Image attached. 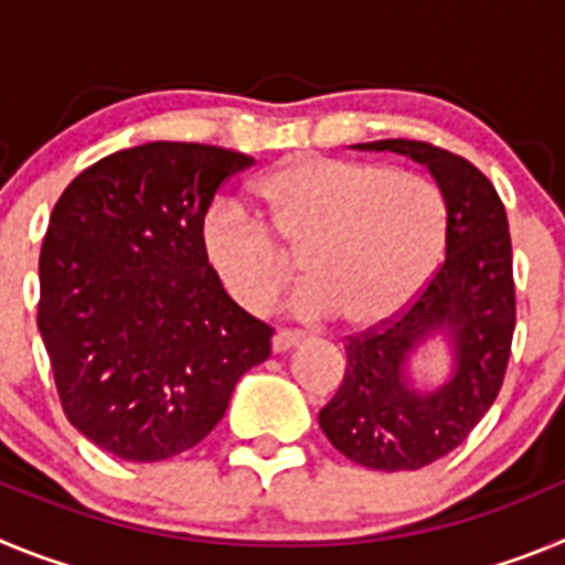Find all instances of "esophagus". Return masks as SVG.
<instances>
[{"label": "esophagus", "mask_w": 565, "mask_h": 565, "mask_svg": "<svg viewBox=\"0 0 565 565\" xmlns=\"http://www.w3.org/2000/svg\"><path fill=\"white\" fill-rule=\"evenodd\" d=\"M299 342H302V333L277 331V333H274V339H271V351L274 353H286V351H291L294 344H299Z\"/></svg>", "instance_id": "1"}]
</instances>
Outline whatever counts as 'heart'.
I'll return each mask as SVG.
<instances>
[{
    "mask_svg": "<svg viewBox=\"0 0 565 565\" xmlns=\"http://www.w3.org/2000/svg\"><path fill=\"white\" fill-rule=\"evenodd\" d=\"M259 198L268 226L221 201L201 228L209 266L252 313L291 286L294 256L311 279L294 302L302 317L379 328L413 306L441 259L447 203L416 172L313 154L274 169Z\"/></svg>",
    "mask_w": 565,
    "mask_h": 565,
    "instance_id": "1",
    "label": "heart"
}]
</instances>
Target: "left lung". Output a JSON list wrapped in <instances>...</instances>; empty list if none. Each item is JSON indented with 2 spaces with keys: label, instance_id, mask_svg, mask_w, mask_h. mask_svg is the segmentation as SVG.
Returning a JSON list of instances; mask_svg holds the SVG:
<instances>
[{
  "label": "left lung",
  "instance_id": "obj_1",
  "mask_svg": "<svg viewBox=\"0 0 565 565\" xmlns=\"http://www.w3.org/2000/svg\"><path fill=\"white\" fill-rule=\"evenodd\" d=\"M356 149H391L430 169L447 203V257L407 311L348 337L342 384L319 411V427L362 467L422 469L456 450L503 384L515 333L507 209L487 174L461 154L404 138ZM436 332L451 342L454 373L422 394L406 376V362Z\"/></svg>",
  "mask_w": 565,
  "mask_h": 565
}]
</instances>
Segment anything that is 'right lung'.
Masks as SVG:
<instances>
[{
	"label": "right lung",
	"instance_id": "right-lung-1",
	"mask_svg": "<svg viewBox=\"0 0 565 565\" xmlns=\"http://www.w3.org/2000/svg\"><path fill=\"white\" fill-rule=\"evenodd\" d=\"M252 163L206 143L121 149L50 214L39 333L64 416L124 461L192 450L271 353L274 328L228 297L201 239L214 192Z\"/></svg>",
	"mask_w": 565,
	"mask_h": 565
}]
</instances>
